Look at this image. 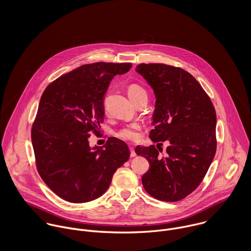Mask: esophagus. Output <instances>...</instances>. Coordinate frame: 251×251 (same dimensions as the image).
<instances>
[{"instance_id": "obj_1", "label": "esophagus", "mask_w": 251, "mask_h": 251, "mask_svg": "<svg viewBox=\"0 0 251 251\" xmlns=\"http://www.w3.org/2000/svg\"><path fill=\"white\" fill-rule=\"evenodd\" d=\"M129 150H130V156H131V157L136 156V152H135V151H134V148H133V147H129Z\"/></svg>"}]
</instances>
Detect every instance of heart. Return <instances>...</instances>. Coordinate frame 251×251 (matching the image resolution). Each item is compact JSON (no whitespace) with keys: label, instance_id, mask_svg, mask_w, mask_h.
Returning a JSON list of instances; mask_svg holds the SVG:
<instances>
[{"label":"heart","instance_id":"obj_1","mask_svg":"<svg viewBox=\"0 0 251 251\" xmlns=\"http://www.w3.org/2000/svg\"><path fill=\"white\" fill-rule=\"evenodd\" d=\"M127 94L133 102L136 101L142 96H147L146 91L137 84L130 85L127 88ZM140 130L141 126L139 124H131L120 129L117 133V136L126 141H136L140 137Z\"/></svg>","mask_w":251,"mask_h":251}]
</instances>
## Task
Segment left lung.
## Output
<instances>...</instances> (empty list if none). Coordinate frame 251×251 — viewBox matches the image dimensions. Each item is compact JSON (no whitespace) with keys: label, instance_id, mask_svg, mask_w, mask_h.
<instances>
[{"label":"left lung","instance_id":"left-lung-1","mask_svg":"<svg viewBox=\"0 0 251 251\" xmlns=\"http://www.w3.org/2000/svg\"><path fill=\"white\" fill-rule=\"evenodd\" d=\"M141 74L155 95L152 142L168 147L137 146L150 169L142 176L145 190L153 198L176 202L193 192L206 176L216 151L214 104L199 82L180 68L140 64Z\"/></svg>","mask_w":251,"mask_h":251}]
</instances>
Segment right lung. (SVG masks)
Instances as JSON below:
<instances>
[{"label": "right lung", "instance_id": "obj_1", "mask_svg": "<svg viewBox=\"0 0 251 251\" xmlns=\"http://www.w3.org/2000/svg\"><path fill=\"white\" fill-rule=\"evenodd\" d=\"M130 63L83 65L50 83L44 90L32 126L37 172L47 186L71 203L95 200L107 190L114 173L128 160L124 141L109 137L102 147H90L104 120V94L117 74Z\"/></svg>", "mask_w": 251, "mask_h": 251}]
</instances>
